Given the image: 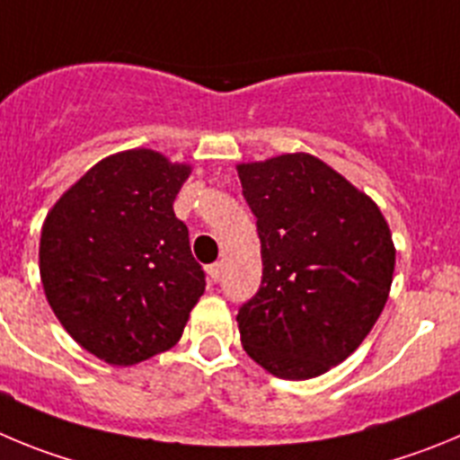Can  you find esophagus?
I'll return each instance as SVG.
<instances>
[{"label":"esophagus","instance_id":"obj_1","mask_svg":"<svg viewBox=\"0 0 460 460\" xmlns=\"http://www.w3.org/2000/svg\"><path fill=\"white\" fill-rule=\"evenodd\" d=\"M206 272H208L210 281H217V279H220V275H222V263H213V266L206 268Z\"/></svg>","mask_w":460,"mask_h":460}]
</instances>
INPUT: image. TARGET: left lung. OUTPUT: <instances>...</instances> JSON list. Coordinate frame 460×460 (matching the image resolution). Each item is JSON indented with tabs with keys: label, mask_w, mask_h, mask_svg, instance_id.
<instances>
[{
	"label": "left lung",
	"mask_w": 460,
	"mask_h": 460,
	"mask_svg": "<svg viewBox=\"0 0 460 460\" xmlns=\"http://www.w3.org/2000/svg\"><path fill=\"white\" fill-rule=\"evenodd\" d=\"M235 169L263 261L259 293L235 316L243 349L277 378H316L378 321L394 275L392 231L376 201L316 155Z\"/></svg>",
	"instance_id": "8db88e82"
}]
</instances>
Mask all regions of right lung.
Returning a JSON list of instances; mask_svg holds the SVG:
<instances>
[{
    "instance_id": "right-lung-1",
    "label": "right lung",
    "mask_w": 460,
    "mask_h": 460,
    "mask_svg": "<svg viewBox=\"0 0 460 460\" xmlns=\"http://www.w3.org/2000/svg\"><path fill=\"white\" fill-rule=\"evenodd\" d=\"M192 167L151 148L114 153L70 185L40 231L49 307L91 355L130 367L183 334L206 279L173 199Z\"/></svg>"
}]
</instances>
